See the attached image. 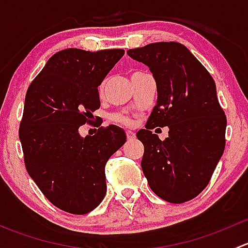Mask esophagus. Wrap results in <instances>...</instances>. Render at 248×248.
Returning <instances> with one entry per match:
<instances>
[{"label":"esophagus","instance_id":"34e87169","mask_svg":"<svg viewBox=\"0 0 248 248\" xmlns=\"http://www.w3.org/2000/svg\"><path fill=\"white\" fill-rule=\"evenodd\" d=\"M126 136H127V140H128V141H131V140H133L134 138H136V134H134L132 131H127Z\"/></svg>","mask_w":248,"mask_h":248}]
</instances>
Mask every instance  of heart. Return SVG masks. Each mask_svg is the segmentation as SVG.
Here are the masks:
<instances>
[{"label": "heart", "mask_w": 248, "mask_h": 248, "mask_svg": "<svg viewBox=\"0 0 248 248\" xmlns=\"http://www.w3.org/2000/svg\"><path fill=\"white\" fill-rule=\"evenodd\" d=\"M112 119L115 120V121L117 122H122V124H129V119H127L124 115H121V114H117V115H114V117Z\"/></svg>", "instance_id": "b5f03b06"}]
</instances>
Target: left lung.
Wrapping results in <instances>:
<instances>
[{"label": "left lung", "instance_id": "8db88e82", "mask_svg": "<svg viewBox=\"0 0 248 248\" xmlns=\"http://www.w3.org/2000/svg\"><path fill=\"white\" fill-rule=\"evenodd\" d=\"M127 54L149 67L157 86L156 106L137 133L144 145L142 172L159 198L191 201L207 186L226 146L227 117L216 84L181 43H151ZM166 125V140L151 132Z\"/></svg>", "mask_w": 248, "mask_h": 248}]
</instances>
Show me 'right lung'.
<instances>
[{
	"instance_id": "obj_1",
	"label": "right lung",
	"mask_w": 248,
	"mask_h": 248,
	"mask_svg": "<svg viewBox=\"0 0 248 248\" xmlns=\"http://www.w3.org/2000/svg\"><path fill=\"white\" fill-rule=\"evenodd\" d=\"M124 54L61 50L26 92L19 128L25 166L47 201L69 214L85 215L101 204L107 162L126 142V133L112 124L94 136L79 133L101 107L98 86Z\"/></svg>"
}]
</instances>
